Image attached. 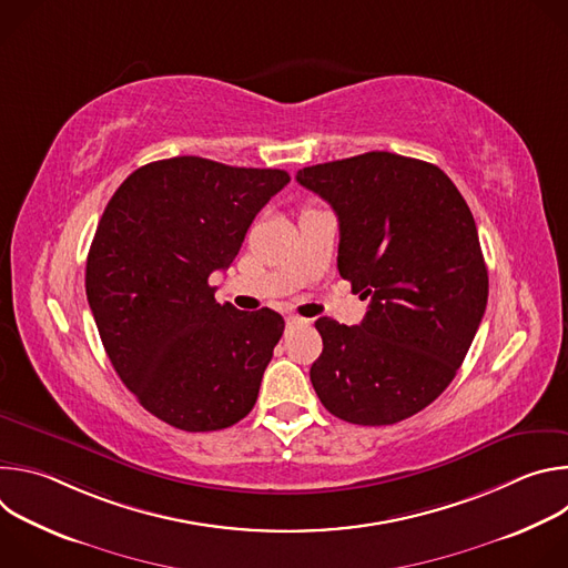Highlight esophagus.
<instances>
[{"instance_id": "obj_1", "label": "esophagus", "mask_w": 568, "mask_h": 568, "mask_svg": "<svg viewBox=\"0 0 568 568\" xmlns=\"http://www.w3.org/2000/svg\"><path fill=\"white\" fill-rule=\"evenodd\" d=\"M285 321H287V326H303V323H307V318H301L296 314H287Z\"/></svg>"}]
</instances>
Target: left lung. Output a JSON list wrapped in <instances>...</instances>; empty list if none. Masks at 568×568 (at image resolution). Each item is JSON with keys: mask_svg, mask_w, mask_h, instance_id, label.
<instances>
[{"mask_svg": "<svg viewBox=\"0 0 568 568\" xmlns=\"http://www.w3.org/2000/svg\"><path fill=\"white\" fill-rule=\"evenodd\" d=\"M296 182L337 213L339 274L371 298L359 326L316 318L312 386L353 425L412 418L454 379L488 303L471 211L438 166L382 150L307 166Z\"/></svg>", "mask_w": 568, "mask_h": 568, "instance_id": "obj_1", "label": "left lung"}]
</instances>
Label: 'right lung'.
I'll use <instances>...</instances> for the list:
<instances>
[{"label":"right lung","instance_id":"right-lung-1","mask_svg":"<svg viewBox=\"0 0 568 568\" xmlns=\"http://www.w3.org/2000/svg\"><path fill=\"white\" fill-rule=\"evenodd\" d=\"M287 182L276 169L173 156L136 169L103 211L88 301L121 382L171 427L217 432L254 409L285 321L220 305L209 278Z\"/></svg>","mask_w":568,"mask_h":568}]
</instances>
